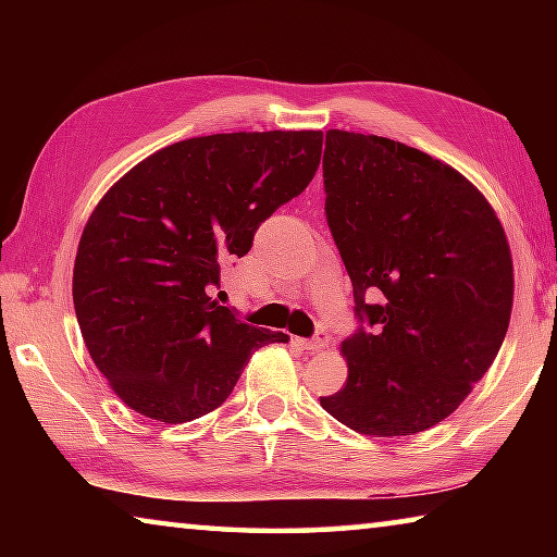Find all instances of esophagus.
I'll use <instances>...</instances> for the list:
<instances>
[{
    "label": "esophagus",
    "instance_id": "1",
    "mask_svg": "<svg viewBox=\"0 0 557 557\" xmlns=\"http://www.w3.org/2000/svg\"><path fill=\"white\" fill-rule=\"evenodd\" d=\"M297 344L305 348V351H324V348L329 346V336L324 332H319L314 338H297Z\"/></svg>",
    "mask_w": 557,
    "mask_h": 557
}]
</instances>
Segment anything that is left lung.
I'll return each instance as SVG.
<instances>
[{
	"instance_id": "1",
	"label": "left lung",
	"mask_w": 557,
	"mask_h": 557,
	"mask_svg": "<svg viewBox=\"0 0 557 557\" xmlns=\"http://www.w3.org/2000/svg\"><path fill=\"white\" fill-rule=\"evenodd\" d=\"M322 166L329 228L369 329L342 342L348 379L319 403L361 435H414L465 403L504 344L506 231L465 174L395 139L329 129Z\"/></svg>"
}]
</instances>
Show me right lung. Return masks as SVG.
Listing matches in <instances>:
<instances>
[{"instance_id": "obj_1", "label": "right lung", "mask_w": 557, "mask_h": 557, "mask_svg": "<svg viewBox=\"0 0 557 557\" xmlns=\"http://www.w3.org/2000/svg\"><path fill=\"white\" fill-rule=\"evenodd\" d=\"M322 139V129L182 139L98 201L75 252L73 307L92 363L127 408L169 425L201 418L258 348L289 342L209 292L260 223L312 182Z\"/></svg>"}]
</instances>
